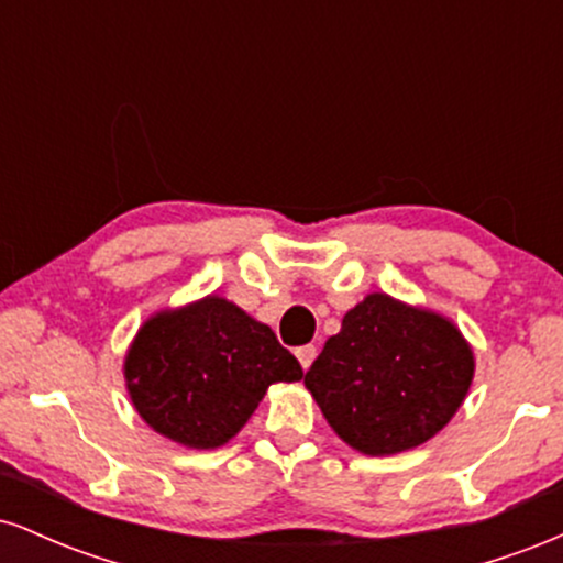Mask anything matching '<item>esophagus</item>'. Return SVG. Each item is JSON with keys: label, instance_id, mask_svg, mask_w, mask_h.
<instances>
[{"label": "esophagus", "instance_id": "34e87169", "mask_svg": "<svg viewBox=\"0 0 563 563\" xmlns=\"http://www.w3.org/2000/svg\"><path fill=\"white\" fill-rule=\"evenodd\" d=\"M296 357H299L303 371H309V365H312L314 357H318V346H314V344L299 346V349H296Z\"/></svg>", "mask_w": 563, "mask_h": 563}]
</instances>
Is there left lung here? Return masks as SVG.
Returning <instances> with one entry per match:
<instances>
[{"label":"left lung","mask_w":563,"mask_h":563,"mask_svg":"<svg viewBox=\"0 0 563 563\" xmlns=\"http://www.w3.org/2000/svg\"><path fill=\"white\" fill-rule=\"evenodd\" d=\"M474 378V352L442 314L371 294L303 376L349 448L394 455L429 442L455 416Z\"/></svg>","instance_id":"left-lung-1"}]
</instances>
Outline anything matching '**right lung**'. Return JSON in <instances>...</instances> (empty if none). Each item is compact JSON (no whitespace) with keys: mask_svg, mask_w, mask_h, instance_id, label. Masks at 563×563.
Returning a JSON list of instances; mask_svg holds the SVG:
<instances>
[{"mask_svg":"<svg viewBox=\"0 0 563 563\" xmlns=\"http://www.w3.org/2000/svg\"><path fill=\"white\" fill-rule=\"evenodd\" d=\"M126 389L151 429L192 450H214L243 429L277 380H301L299 360L273 328L206 296L140 328L124 363Z\"/></svg>","mask_w":563,"mask_h":563,"instance_id":"right-lung-1","label":"right lung"}]
</instances>
